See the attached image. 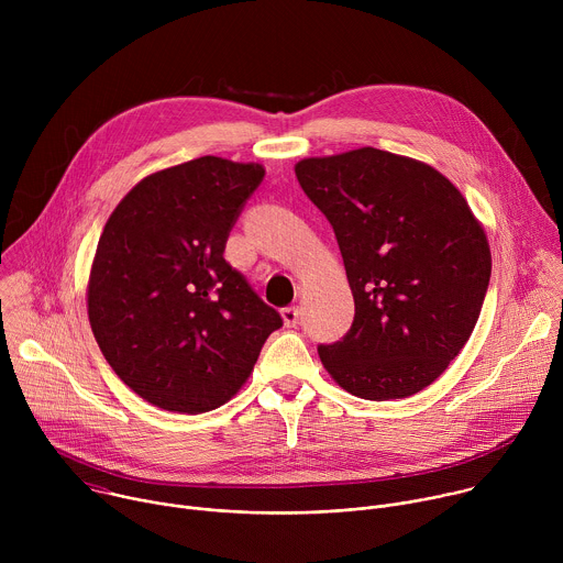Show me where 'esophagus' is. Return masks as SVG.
I'll return each instance as SVG.
<instances>
[{"label": "esophagus", "instance_id": "esophagus-1", "mask_svg": "<svg viewBox=\"0 0 563 563\" xmlns=\"http://www.w3.org/2000/svg\"><path fill=\"white\" fill-rule=\"evenodd\" d=\"M280 316H283V323H285L287 328H294V325L298 323L300 311H298V307H285V309L280 311Z\"/></svg>", "mask_w": 563, "mask_h": 563}]
</instances>
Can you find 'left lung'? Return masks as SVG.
Segmentation results:
<instances>
[{"label": "left lung", "instance_id": "1", "mask_svg": "<svg viewBox=\"0 0 563 563\" xmlns=\"http://www.w3.org/2000/svg\"><path fill=\"white\" fill-rule=\"evenodd\" d=\"M334 227L354 294L343 341L320 345L330 376L367 400L434 383L467 343L493 256L461 191L421 159L363 146L294 167Z\"/></svg>", "mask_w": 563, "mask_h": 563}]
</instances>
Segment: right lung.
Segmentation results:
<instances>
[{
	"label": "right lung",
	"instance_id": "1",
	"mask_svg": "<svg viewBox=\"0 0 563 563\" xmlns=\"http://www.w3.org/2000/svg\"><path fill=\"white\" fill-rule=\"evenodd\" d=\"M263 176V165L202 155L142 178L104 224L89 323L113 372L155 408L224 406L283 325L222 256Z\"/></svg>",
	"mask_w": 563,
	"mask_h": 563
}]
</instances>
